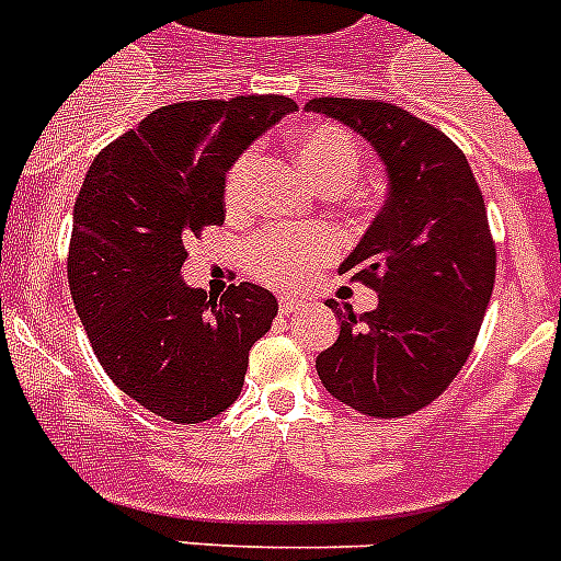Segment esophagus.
I'll return each instance as SVG.
<instances>
[{"label": "esophagus", "instance_id": "esophagus-1", "mask_svg": "<svg viewBox=\"0 0 561 561\" xmlns=\"http://www.w3.org/2000/svg\"><path fill=\"white\" fill-rule=\"evenodd\" d=\"M306 309L304 300H297V297H280V314L291 317V314H300Z\"/></svg>", "mask_w": 561, "mask_h": 561}]
</instances>
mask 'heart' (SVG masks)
Instances as JSON below:
<instances>
[{
    "mask_svg": "<svg viewBox=\"0 0 561 561\" xmlns=\"http://www.w3.org/2000/svg\"><path fill=\"white\" fill-rule=\"evenodd\" d=\"M295 153L311 182L320 187L351 185L362 168V151L351 131L342 126H314L295 140ZM255 165V151H244L227 171L225 199L227 205H238L244 199L247 180ZM340 247L334 232L317 230V227H272L247 244V270L280 289H297L309 284L325 257H331Z\"/></svg>",
    "mask_w": 561,
    "mask_h": 561,
    "instance_id": "b5f03b06",
    "label": "heart"
}]
</instances>
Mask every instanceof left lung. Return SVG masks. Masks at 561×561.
Masks as SVG:
<instances>
[{
	"label": "left lung",
	"instance_id": "1",
	"mask_svg": "<svg viewBox=\"0 0 561 561\" xmlns=\"http://www.w3.org/2000/svg\"><path fill=\"white\" fill-rule=\"evenodd\" d=\"M306 108L354 128L388 171L385 207L340 266L379 306L354 314L329 300L340 336L317 374L342 404L401 419L449 388L478 340L497 266L483 193L447 134L401 106L314 98Z\"/></svg>",
	"mask_w": 561,
	"mask_h": 561
}]
</instances>
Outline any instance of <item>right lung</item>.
Masks as SVG:
<instances>
[{
    "mask_svg": "<svg viewBox=\"0 0 561 561\" xmlns=\"http://www.w3.org/2000/svg\"><path fill=\"white\" fill-rule=\"evenodd\" d=\"M297 103L284 95L185 101L151 112L87 171L72 216V304L108 379L173 424L225 413L244 388L277 300L255 284L191 289L193 238L225 221V173Z\"/></svg>",
    "mask_w": 561,
    "mask_h": 561,
    "instance_id": "obj_1",
    "label": "right lung"
}]
</instances>
